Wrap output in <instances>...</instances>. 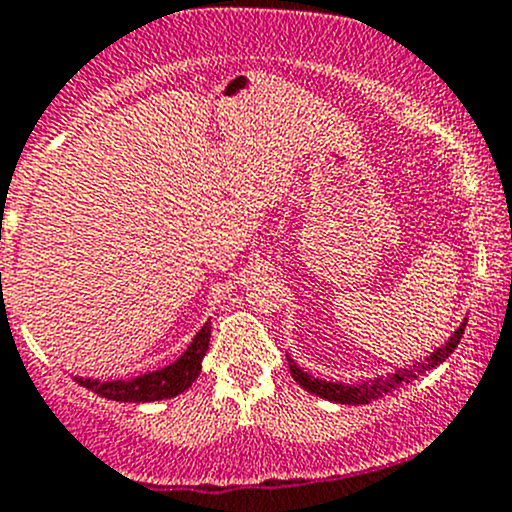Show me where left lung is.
Here are the masks:
<instances>
[{"label":"left lung","mask_w":512,"mask_h":512,"mask_svg":"<svg viewBox=\"0 0 512 512\" xmlns=\"http://www.w3.org/2000/svg\"><path fill=\"white\" fill-rule=\"evenodd\" d=\"M464 328H466V319L461 321L459 328H456L449 338H446V343H441L439 348H434L432 355H427L424 360H414V363L407 365V368H397L395 373L378 375V378L355 380V383H331V380H321V378H314V375L304 373V370L294 363L292 355H287L289 373H292V378L297 380L306 392L324 397L328 402H338V405H370V402L380 400V397H385L387 392L397 390L400 385H407L412 383V380H417L424 370L437 368L439 363H444V360L454 353V348L459 346L461 336H464Z\"/></svg>","instance_id":"1"}]
</instances>
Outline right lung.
<instances>
[{"label": "right lung", "mask_w": 512, "mask_h": 512, "mask_svg": "<svg viewBox=\"0 0 512 512\" xmlns=\"http://www.w3.org/2000/svg\"><path fill=\"white\" fill-rule=\"evenodd\" d=\"M208 343H211V321H206V324L198 328L191 346L174 363L164 365V368L149 370V373L134 375V378L100 380L85 378V375H73V380L78 385L88 387V390L98 392L100 397H107V400L115 402L169 400V397L186 392L193 385V380L201 375V363L208 353Z\"/></svg>", "instance_id": "add662e5"}]
</instances>
